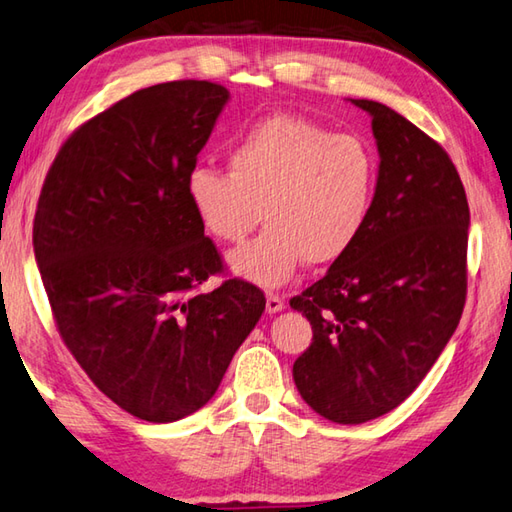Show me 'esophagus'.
Instances as JSON below:
<instances>
[{
    "mask_svg": "<svg viewBox=\"0 0 512 512\" xmlns=\"http://www.w3.org/2000/svg\"><path fill=\"white\" fill-rule=\"evenodd\" d=\"M266 310L270 315H275V313H282L284 310V299L279 297V295H266Z\"/></svg>",
    "mask_w": 512,
    "mask_h": 512,
    "instance_id": "esophagus-1",
    "label": "esophagus"
}]
</instances>
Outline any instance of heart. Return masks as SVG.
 <instances>
[{"label": "heart", "mask_w": 512, "mask_h": 512, "mask_svg": "<svg viewBox=\"0 0 512 512\" xmlns=\"http://www.w3.org/2000/svg\"><path fill=\"white\" fill-rule=\"evenodd\" d=\"M228 166L230 173L190 170L188 202L217 242H244L264 219V235L228 257V268L257 286L288 284L304 262L342 259L373 213L379 182L373 148L302 117L257 122L230 146Z\"/></svg>", "instance_id": "b5f03b06"}]
</instances>
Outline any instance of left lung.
I'll return each mask as SVG.
<instances>
[{
  "instance_id": "left-lung-1",
  "label": "left lung",
  "mask_w": 512,
  "mask_h": 512,
  "mask_svg": "<svg viewBox=\"0 0 512 512\" xmlns=\"http://www.w3.org/2000/svg\"><path fill=\"white\" fill-rule=\"evenodd\" d=\"M379 182L362 237L290 299L313 326L293 364L317 415L364 424L397 408L433 368L462 317L470 213L446 150L373 99Z\"/></svg>"
}]
</instances>
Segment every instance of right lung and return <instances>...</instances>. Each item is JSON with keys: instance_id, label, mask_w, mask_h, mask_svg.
Listing matches in <instances>:
<instances>
[{"instance_id": "obj_1", "label": "right lung", "mask_w": 512, "mask_h": 512, "mask_svg": "<svg viewBox=\"0 0 512 512\" xmlns=\"http://www.w3.org/2000/svg\"><path fill=\"white\" fill-rule=\"evenodd\" d=\"M230 93L142 88L77 128L39 195L33 248L64 344L126 413L177 422L206 406L262 317V290L228 279L186 182Z\"/></svg>"}]
</instances>
